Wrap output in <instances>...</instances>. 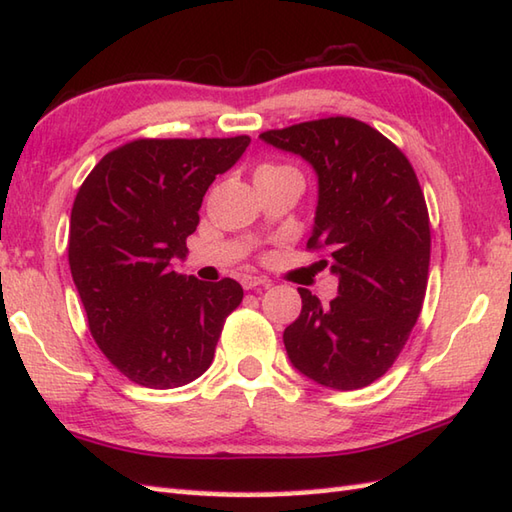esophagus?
<instances>
[{"mask_svg":"<svg viewBox=\"0 0 512 512\" xmlns=\"http://www.w3.org/2000/svg\"><path fill=\"white\" fill-rule=\"evenodd\" d=\"M241 286H244L246 291H253V288L271 286V280H266V277H259V275H244L241 277Z\"/></svg>","mask_w":512,"mask_h":512,"instance_id":"34e87169","label":"esophagus"}]
</instances>
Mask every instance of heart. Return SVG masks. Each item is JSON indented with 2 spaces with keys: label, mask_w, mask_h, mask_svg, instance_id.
Listing matches in <instances>:
<instances>
[{
  "label": "heart",
  "mask_w": 512,
  "mask_h": 512,
  "mask_svg": "<svg viewBox=\"0 0 512 512\" xmlns=\"http://www.w3.org/2000/svg\"><path fill=\"white\" fill-rule=\"evenodd\" d=\"M271 170H288V167H273V165H264L259 172H271Z\"/></svg>",
  "instance_id": "1"
}]
</instances>
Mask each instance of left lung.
<instances>
[{
	"instance_id": "left-lung-1",
	"label": "left lung",
	"mask_w": 512,
	"mask_h": 512,
	"mask_svg": "<svg viewBox=\"0 0 512 512\" xmlns=\"http://www.w3.org/2000/svg\"><path fill=\"white\" fill-rule=\"evenodd\" d=\"M318 176L309 248L329 253L338 295L309 288L284 329L291 365L318 385L360 389L392 367L421 313L430 266V219L410 161L356 118H322L259 134ZM327 266V259H320Z\"/></svg>"
}]
</instances>
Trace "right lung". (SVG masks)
Listing matches in <instances>:
<instances>
[{"instance_id": "obj_1", "label": "right lung", "mask_w": 512, "mask_h": 512, "mask_svg": "<svg viewBox=\"0 0 512 512\" xmlns=\"http://www.w3.org/2000/svg\"><path fill=\"white\" fill-rule=\"evenodd\" d=\"M250 143L235 138L134 141L102 156L78 190L69 266L96 345L138 385L172 389L212 365L244 288L174 271L188 257L203 194Z\"/></svg>"}]
</instances>
